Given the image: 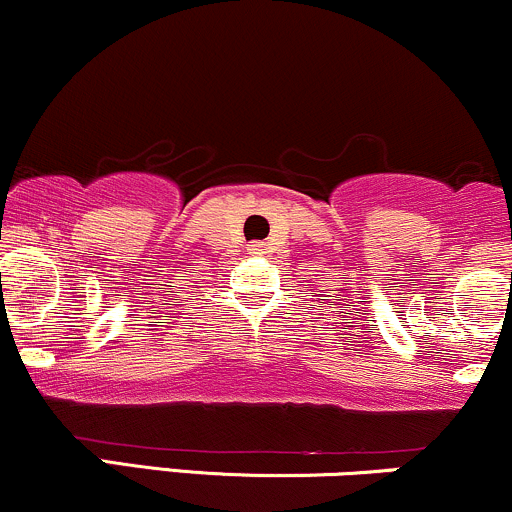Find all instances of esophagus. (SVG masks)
I'll return each mask as SVG.
<instances>
[{
  "instance_id": "34e87169",
  "label": "esophagus",
  "mask_w": 512,
  "mask_h": 512,
  "mask_svg": "<svg viewBox=\"0 0 512 512\" xmlns=\"http://www.w3.org/2000/svg\"><path fill=\"white\" fill-rule=\"evenodd\" d=\"M264 248V243H255V245H252V248L250 250H255V252H260Z\"/></svg>"
}]
</instances>
